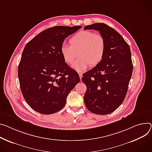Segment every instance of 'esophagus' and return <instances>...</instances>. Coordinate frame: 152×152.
I'll use <instances>...</instances> for the list:
<instances>
[{
	"label": "esophagus",
	"mask_w": 152,
	"mask_h": 152,
	"mask_svg": "<svg viewBox=\"0 0 152 152\" xmlns=\"http://www.w3.org/2000/svg\"><path fill=\"white\" fill-rule=\"evenodd\" d=\"M79 77H80V80H81L82 77V74L81 73H79Z\"/></svg>",
	"instance_id": "obj_1"
}]
</instances>
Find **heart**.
Here are the masks:
<instances>
[{
	"label": "heart",
	"mask_w": 152,
	"mask_h": 152,
	"mask_svg": "<svg viewBox=\"0 0 152 152\" xmlns=\"http://www.w3.org/2000/svg\"><path fill=\"white\" fill-rule=\"evenodd\" d=\"M70 45H63L61 53L64 62L71 65L77 58L73 67L77 72H83L90 65L94 67L104 59L105 40L100 34L91 31H80L69 39Z\"/></svg>",
	"instance_id": "obj_1"
}]
</instances>
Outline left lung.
<instances>
[{
	"instance_id": "1",
	"label": "left lung",
	"mask_w": 152,
	"mask_h": 152,
	"mask_svg": "<svg viewBox=\"0 0 152 152\" xmlns=\"http://www.w3.org/2000/svg\"><path fill=\"white\" fill-rule=\"evenodd\" d=\"M99 31L105 40V53L102 62L83 75L87 86L84 103L96 115H107L123 102L133 72L130 48L122 36L103 23H95L84 30Z\"/></svg>"
}]
</instances>
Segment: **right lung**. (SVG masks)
<instances>
[{
	"instance_id": "1",
	"label": "right lung",
	"mask_w": 152,
	"mask_h": 152,
	"mask_svg": "<svg viewBox=\"0 0 152 152\" xmlns=\"http://www.w3.org/2000/svg\"><path fill=\"white\" fill-rule=\"evenodd\" d=\"M81 26H56L40 32L26 44L18 66L20 90L35 111L50 115L62 109L78 84V73L66 64L61 48L66 37Z\"/></svg>"
}]
</instances>
